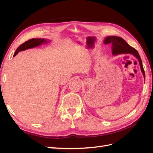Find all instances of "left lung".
Wrapping results in <instances>:
<instances>
[{
  "label": "left lung",
  "mask_w": 153,
  "mask_h": 153,
  "mask_svg": "<svg viewBox=\"0 0 153 153\" xmlns=\"http://www.w3.org/2000/svg\"><path fill=\"white\" fill-rule=\"evenodd\" d=\"M110 43L112 45V52L113 55H117L121 53H131L135 56L139 61L141 71L145 78V72L143 70L142 60L138 54L137 50L129 46L126 41L123 38L117 36H108L104 41V44L107 45Z\"/></svg>",
  "instance_id": "left-lung-1"
}]
</instances>
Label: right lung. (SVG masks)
<instances>
[{"mask_svg":"<svg viewBox=\"0 0 153 153\" xmlns=\"http://www.w3.org/2000/svg\"><path fill=\"white\" fill-rule=\"evenodd\" d=\"M47 43V40H45V39H30L28 41H25L24 43L22 44L21 45H20L19 47H18V48L16 49V52L14 54L13 56H15L16 55V54H18V53L20 52V51H24L26 49H29V48H34L36 47H38V46L43 44V43Z\"/></svg>","mask_w":153,"mask_h":153,"instance_id":"1","label":"right lung"}]
</instances>
